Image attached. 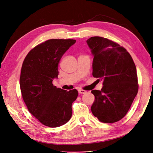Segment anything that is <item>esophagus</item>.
<instances>
[{
  "label": "esophagus",
  "instance_id": "34e87169",
  "mask_svg": "<svg viewBox=\"0 0 153 153\" xmlns=\"http://www.w3.org/2000/svg\"><path fill=\"white\" fill-rule=\"evenodd\" d=\"M78 91V93H79L80 94H84L86 93V91L84 90H82V89H79Z\"/></svg>",
  "mask_w": 153,
  "mask_h": 153
}]
</instances>
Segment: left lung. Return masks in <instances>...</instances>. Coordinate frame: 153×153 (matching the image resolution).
<instances>
[{
  "mask_svg": "<svg viewBox=\"0 0 153 153\" xmlns=\"http://www.w3.org/2000/svg\"><path fill=\"white\" fill-rule=\"evenodd\" d=\"M87 43L94 55L92 76L103 82L101 91L92 90V113L100 121L113 123L123 119L138 90L135 64L124 47L107 38L91 37Z\"/></svg>",
  "mask_w": 153,
  "mask_h": 153,
  "instance_id": "left-lung-1",
  "label": "left lung"
}]
</instances>
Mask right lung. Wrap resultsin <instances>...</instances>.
Instances as JSON below:
<instances>
[{"mask_svg": "<svg viewBox=\"0 0 153 153\" xmlns=\"http://www.w3.org/2000/svg\"><path fill=\"white\" fill-rule=\"evenodd\" d=\"M75 42V39H48L32 48L23 62L20 78L23 100L29 112L45 126H61L71 117L77 90L57 88L52 81L59 75L60 60Z\"/></svg>", "mask_w": 153, "mask_h": 153, "instance_id": "obj_1", "label": "right lung"}]
</instances>
